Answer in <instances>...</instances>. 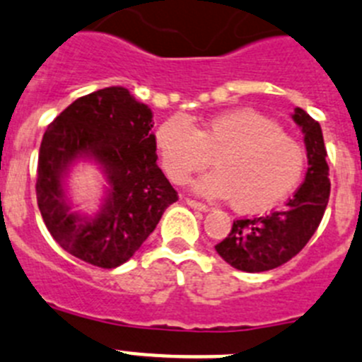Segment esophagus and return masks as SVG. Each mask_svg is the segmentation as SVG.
Returning <instances> with one entry per match:
<instances>
[{"instance_id":"obj_1","label":"esophagus","mask_w":362,"mask_h":362,"mask_svg":"<svg viewBox=\"0 0 362 362\" xmlns=\"http://www.w3.org/2000/svg\"><path fill=\"white\" fill-rule=\"evenodd\" d=\"M185 202H187V205H191V207H193V209H198V211H209V205H205V204H202V202H198V200H193V198H185Z\"/></svg>"}]
</instances>
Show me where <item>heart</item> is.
I'll return each instance as SVG.
<instances>
[{"label": "heart", "instance_id": "heart-1", "mask_svg": "<svg viewBox=\"0 0 362 362\" xmlns=\"http://www.w3.org/2000/svg\"><path fill=\"white\" fill-rule=\"evenodd\" d=\"M155 148L169 180L184 184L194 173L216 171L197 182L211 198H229L240 213H262L285 200L307 168L303 146L274 120L249 108L218 113L202 124L185 117L165 119L155 132Z\"/></svg>", "mask_w": 362, "mask_h": 362}]
</instances>
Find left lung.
<instances>
[{
	"label": "left lung",
	"instance_id": "obj_1",
	"mask_svg": "<svg viewBox=\"0 0 362 362\" xmlns=\"http://www.w3.org/2000/svg\"><path fill=\"white\" fill-rule=\"evenodd\" d=\"M296 124L305 133L308 171L283 209L265 216L240 218L226 240L214 245L230 267L243 272H265L281 267L303 250L323 220L330 198L327 148L317 120L296 108Z\"/></svg>",
	"mask_w": 362,
	"mask_h": 362
}]
</instances>
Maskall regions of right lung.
<instances>
[{"label": "right lung", "instance_id": "1", "mask_svg": "<svg viewBox=\"0 0 362 362\" xmlns=\"http://www.w3.org/2000/svg\"><path fill=\"white\" fill-rule=\"evenodd\" d=\"M151 110L122 86L79 97L48 124L41 141L35 194L45 226L71 256L115 269L128 262L155 230L178 193L157 165ZM105 168L110 197L103 213L88 222L70 215L60 178L77 156Z\"/></svg>", "mask_w": 362, "mask_h": 362}]
</instances>
